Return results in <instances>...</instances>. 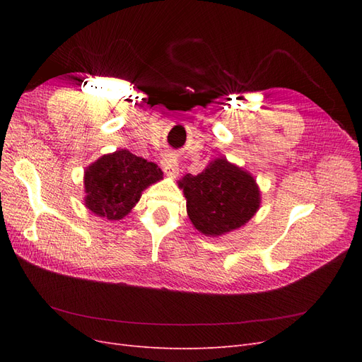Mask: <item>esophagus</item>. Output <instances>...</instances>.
Wrapping results in <instances>:
<instances>
[{
    "label": "esophagus",
    "mask_w": 362,
    "mask_h": 362,
    "mask_svg": "<svg viewBox=\"0 0 362 362\" xmlns=\"http://www.w3.org/2000/svg\"><path fill=\"white\" fill-rule=\"evenodd\" d=\"M161 168L164 170V173L169 175V177H177L178 172H180V164H178V160L175 156H168L166 158H164L161 161Z\"/></svg>",
    "instance_id": "obj_1"
}]
</instances>
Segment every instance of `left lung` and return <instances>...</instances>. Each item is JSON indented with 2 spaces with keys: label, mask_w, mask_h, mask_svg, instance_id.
<instances>
[{
  "label": "left lung",
  "mask_w": 362,
  "mask_h": 362,
  "mask_svg": "<svg viewBox=\"0 0 362 362\" xmlns=\"http://www.w3.org/2000/svg\"><path fill=\"white\" fill-rule=\"evenodd\" d=\"M187 199V214L208 237L228 234L246 225L258 211L261 194L254 177L242 168L217 158L198 175L178 181Z\"/></svg>",
  "instance_id": "8db88e82"
}]
</instances>
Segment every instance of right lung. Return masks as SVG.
Masks as SVG:
<instances>
[{
  "instance_id": "right-lung-1",
  "label": "right lung",
  "mask_w": 362,
  "mask_h": 362,
  "mask_svg": "<svg viewBox=\"0 0 362 362\" xmlns=\"http://www.w3.org/2000/svg\"><path fill=\"white\" fill-rule=\"evenodd\" d=\"M163 180L156 163L120 149L103 156L84 172V204L92 213L120 221L139 202L148 185Z\"/></svg>"
}]
</instances>
